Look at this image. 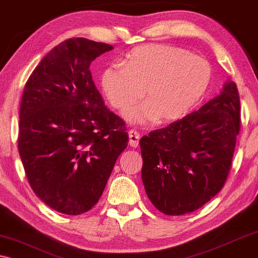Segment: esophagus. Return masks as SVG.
Masks as SVG:
<instances>
[{"mask_svg":"<svg viewBox=\"0 0 258 258\" xmlns=\"http://www.w3.org/2000/svg\"><path fill=\"white\" fill-rule=\"evenodd\" d=\"M128 135H129V144H130V147H133V148L139 147L140 134L137 133L136 130H130Z\"/></svg>","mask_w":258,"mask_h":258,"instance_id":"34e87169","label":"esophagus"}]
</instances>
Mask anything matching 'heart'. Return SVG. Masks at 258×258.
Listing matches in <instances>:
<instances>
[{
  "mask_svg": "<svg viewBox=\"0 0 258 258\" xmlns=\"http://www.w3.org/2000/svg\"><path fill=\"white\" fill-rule=\"evenodd\" d=\"M211 67L207 59L185 49L146 44L133 49L122 64L102 72L101 88L109 104L123 110L130 124L146 125L177 121L195 107L209 87Z\"/></svg>",
  "mask_w": 258,
  "mask_h": 258,
  "instance_id": "b5f03b06",
  "label": "heart"
}]
</instances>
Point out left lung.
<instances>
[{"label":"left lung","mask_w":258,"mask_h":258,"mask_svg":"<svg viewBox=\"0 0 258 258\" xmlns=\"http://www.w3.org/2000/svg\"><path fill=\"white\" fill-rule=\"evenodd\" d=\"M239 96L227 81L199 110L140 140L151 203L171 216L192 213L223 188L239 133Z\"/></svg>","instance_id":"1"}]
</instances>
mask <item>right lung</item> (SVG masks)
<instances>
[{
  "label": "right lung",
  "mask_w": 258,
  "mask_h": 258,
  "mask_svg": "<svg viewBox=\"0 0 258 258\" xmlns=\"http://www.w3.org/2000/svg\"><path fill=\"white\" fill-rule=\"evenodd\" d=\"M112 49L69 38L42 58L24 87L19 153L31 189L58 213L90 210L128 146L124 122L105 107L90 72Z\"/></svg>",
  "instance_id": "1"
}]
</instances>
